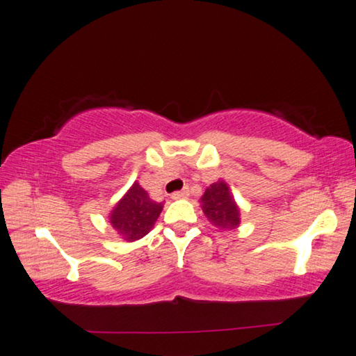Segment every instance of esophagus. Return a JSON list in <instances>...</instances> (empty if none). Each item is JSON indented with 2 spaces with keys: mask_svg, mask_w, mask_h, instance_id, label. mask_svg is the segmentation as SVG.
I'll return each mask as SVG.
<instances>
[{
  "mask_svg": "<svg viewBox=\"0 0 356 356\" xmlns=\"http://www.w3.org/2000/svg\"><path fill=\"white\" fill-rule=\"evenodd\" d=\"M188 196H190V190L188 188H184V190H180V191H176V193H172L171 198L172 200H187Z\"/></svg>",
  "mask_w": 356,
  "mask_h": 356,
  "instance_id": "esophagus-1",
  "label": "esophagus"
}]
</instances>
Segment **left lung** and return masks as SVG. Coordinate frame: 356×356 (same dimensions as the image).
I'll return each mask as SVG.
<instances>
[{"instance_id":"left-lung-1","label":"left lung","mask_w":356,"mask_h":356,"mask_svg":"<svg viewBox=\"0 0 356 356\" xmlns=\"http://www.w3.org/2000/svg\"><path fill=\"white\" fill-rule=\"evenodd\" d=\"M200 202L209 222L220 231H231L239 227V207L225 180H218L207 187Z\"/></svg>"}]
</instances>
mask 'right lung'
Listing matches in <instances>:
<instances>
[{"label": "right lung", "mask_w": 356, "mask_h": 356, "mask_svg": "<svg viewBox=\"0 0 356 356\" xmlns=\"http://www.w3.org/2000/svg\"><path fill=\"white\" fill-rule=\"evenodd\" d=\"M161 209L163 202L152 201L147 191L134 182L111 211L109 222L123 239L133 242L144 238L154 228Z\"/></svg>", "instance_id": "add662e5"}]
</instances>
